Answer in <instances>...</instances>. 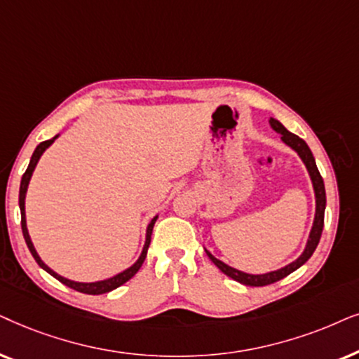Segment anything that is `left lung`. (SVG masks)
Segmentation results:
<instances>
[{"label": "left lung", "instance_id": "1", "mask_svg": "<svg viewBox=\"0 0 359 359\" xmlns=\"http://www.w3.org/2000/svg\"><path fill=\"white\" fill-rule=\"evenodd\" d=\"M269 124H271L272 130H274L276 133H279L280 141H283L284 144H287L290 149L297 152V156L300 157V161L304 162L305 169H307V172H309V177H310V180H312V187H313V194H315V218H313L312 229H310L307 245H305L302 255H300L295 261L289 262L287 266L280 267V269H277V271L266 272V274H248V272L238 271V269H235V267L224 264L223 261L217 259V257H215L212 252L205 250L207 256L210 257V259H212L213 264L223 272V274H226L228 277H231V279L238 280L240 284L252 285V287H259V285H267V284L277 283V280L284 279L285 276H289L290 272L297 271L300 266L305 264V262L310 259V256L313 255L315 248H317V245H318L320 236H322L325 205H327V195H325L323 179H322V175H320V172L317 169L313 154H312V151L309 149L307 142H305L304 140H300L297 135H294V133L285 130L284 124L280 121H277L276 118H269Z\"/></svg>", "mask_w": 359, "mask_h": 359}]
</instances>
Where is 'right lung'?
<instances>
[{
    "mask_svg": "<svg viewBox=\"0 0 359 359\" xmlns=\"http://www.w3.org/2000/svg\"><path fill=\"white\" fill-rule=\"evenodd\" d=\"M59 135L52 137L49 141H44L41 142L39 146L36 147L34 154L31 157V162L29 165H27L26 172H24L22 179H21V187H19V210H21V228H22V235H24V240H26V245L29 248L32 257H34L37 264H39L42 269L46 272H49L52 277H55L57 280H60L62 284H65L67 287L74 289V290H79V292H83V294H90V295H100V294H107V292H111L119 285H123L124 283H128V280L131 279L133 276L136 274L137 271H140V267L142 266V262L146 259V255H147V248L151 245V235H152V228H154V223L157 219V215L154 218L151 219L149 224H147V229H146V241H144V246H142V251H141V256L137 257V261L135 264L128 267V269H124L123 272H118L116 276L113 277H108V279H103V280H95V283H76V280H72V279H67V277L57 274L55 271H52L49 266L46 264L44 261L41 259V256L37 255L34 245H32L31 241V236H29V231H27V224H26V194H27V187H29V182H31V177H32V172H34L37 162H39L41 156L44 154L46 149L49 146H52V142H54Z\"/></svg>",
    "mask_w": 359,
    "mask_h": 359,
    "instance_id": "obj_1",
    "label": "right lung"
}]
</instances>
